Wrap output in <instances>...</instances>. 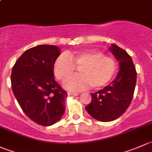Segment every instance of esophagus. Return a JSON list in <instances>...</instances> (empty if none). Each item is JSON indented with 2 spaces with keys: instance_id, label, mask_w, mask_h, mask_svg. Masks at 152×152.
<instances>
[{
  "instance_id": "obj_1",
  "label": "esophagus",
  "mask_w": 152,
  "mask_h": 152,
  "mask_svg": "<svg viewBox=\"0 0 152 152\" xmlns=\"http://www.w3.org/2000/svg\"><path fill=\"white\" fill-rule=\"evenodd\" d=\"M69 94H72V95H75V96H77V95H79V93H77V92H73V91H69L68 92Z\"/></svg>"
}]
</instances>
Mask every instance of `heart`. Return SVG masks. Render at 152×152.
Here are the masks:
<instances>
[{
    "mask_svg": "<svg viewBox=\"0 0 152 152\" xmlns=\"http://www.w3.org/2000/svg\"><path fill=\"white\" fill-rule=\"evenodd\" d=\"M117 62L113 58L104 56L95 50L70 53L68 57L61 55L53 64V72L58 80L64 81L75 71L80 75L69 78L64 87L71 91H83L91 86L99 89L105 86L117 71Z\"/></svg>",
    "mask_w": 152,
    "mask_h": 152,
    "instance_id": "obj_1",
    "label": "heart"
}]
</instances>
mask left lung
<instances>
[{"label":"left lung","mask_w":152,"mask_h":152,"mask_svg":"<svg viewBox=\"0 0 152 152\" xmlns=\"http://www.w3.org/2000/svg\"><path fill=\"white\" fill-rule=\"evenodd\" d=\"M109 50L120 65L115 79L103 89L91 94V102L86 107L87 112L100 121H111L121 116L132 102L137 72L131 56L124 50L112 45Z\"/></svg>","instance_id":"8db88e82"}]
</instances>
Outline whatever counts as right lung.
Masks as SVG:
<instances>
[{
	"mask_svg": "<svg viewBox=\"0 0 152 152\" xmlns=\"http://www.w3.org/2000/svg\"><path fill=\"white\" fill-rule=\"evenodd\" d=\"M59 56L56 45H38L23 53L12 70V91L20 107L42 126L57 122L65 111L67 93L53 75V64Z\"/></svg>",
	"mask_w": 152,
	"mask_h": 152,
	"instance_id": "right-lung-1",
	"label": "right lung"
}]
</instances>
